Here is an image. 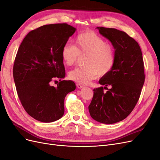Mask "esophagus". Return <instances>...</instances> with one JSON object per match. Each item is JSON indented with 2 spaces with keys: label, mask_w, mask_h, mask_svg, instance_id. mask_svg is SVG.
I'll return each instance as SVG.
<instances>
[{
  "label": "esophagus",
  "mask_w": 160,
  "mask_h": 160,
  "mask_svg": "<svg viewBox=\"0 0 160 160\" xmlns=\"http://www.w3.org/2000/svg\"><path fill=\"white\" fill-rule=\"evenodd\" d=\"M76 86L77 87V88H79V89H81V88H84V85H81V84H79V83H77V84H76Z\"/></svg>",
  "instance_id": "esophagus-1"
}]
</instances>
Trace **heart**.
Returning <instances> with one entry per match:
<instances>
[{
	"label": "heart",
	"instance_id": "obj_1",
	"mask_svg": "<svg viewBox=\"0 0 160 160\" xmlns=\"http://www.w3.org/2000/svg\"><path fill=\"white\" fill-rule=\"evenodd\" d=\"M61 59L67 66L75 65L79 56L86 55L85 66L71 71V80L81 85L88 84L98 74L104 76L112 70L115 61L114 47L103 38L93 32H85L77 36L75 45L67 43L62 47Z\"/></svg>",
	"mask_w": 160,
	"mask_h": 160
}]
</instances>
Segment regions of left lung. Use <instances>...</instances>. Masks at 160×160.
<instances>
[{
    "label": "left lung",
    "instance_id": "8db88e82",
    "mask_svg": "<svg viewBox=\"0 0 160 160\" xmlns=\"http://www.w3.org/2000/svg\"><path fill=\"white\" fill-rule=\"evenodd\" d=\"M97 28L112 43L115 61L112 70L99 81L104 87L93 89L89 111L97 122L112 124L126 118L138 103L145 81L143 60L138 42L126 32L113 28Z\"/></svg>",
    "mask_w": 160,
    "mask_h": 160
}]
</instances>
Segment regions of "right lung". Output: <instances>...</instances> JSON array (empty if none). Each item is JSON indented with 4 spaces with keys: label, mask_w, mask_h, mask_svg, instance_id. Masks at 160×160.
<instances>
[{
    "label": "right lung",
    "mask_w": 160,
    "mask_h": 160,
    "mask_svg": "<svg viewBox=\"0 0 160 160\" xmlns=\"http://www.w3.org/2000/svg\"><path fill=\"white\" fill-rule=\"evenodd\" d=\"M75 30L67 23L43 25L28 32L18 49L13 65L17 94L26 112L39 122L62 118L65 98L76 88L73 81H61L65 70L61 55ZM57 78L56 88L51 86Z\"/></svg>",
    "instance_id": "right-lung-1"
}]
</instances>
